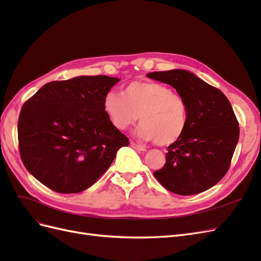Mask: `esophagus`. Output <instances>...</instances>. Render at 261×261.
<instances>
[{
	"mask_svg": "<svg viewBox=\"0 0 261 261\" xmlns=\"http://www.w3.org/2000/svg\"><path fill=\"white\" fill-rule=\"evenodd\" d=\"M130 146H132L134 149H136V150H140V151H144V150H146V148H145L144 146H141L140 144H137V143H135V141H130Z\"/></svg>",
	"mask_w": 261,
	"mask_h": 261,
	"instance_id": "obj_1",
	"label": "esophagus"
}]
</instances>
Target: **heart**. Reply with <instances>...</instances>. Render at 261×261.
<instances>
[{"label": "heart", "mask_w": 261, "mask_h": 261, "mask_svg": "<svg viewBox=\"0 0 261 261\" xmlns=\"http://www.w3.org/2000/svg\"><path fill=\"white\" fill-rule=\"evenodd\" d=\"M103 109L118 130L129 128L138 120L137 135L159 146L177 141L187 127L188 107L184 97L169 86L151 81H134L121 94L109 92Z\"/></svg>", "instance_id": "1"}]
</instances>
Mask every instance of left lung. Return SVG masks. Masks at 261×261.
I'll use <instances>...</instances> for the list:
<instances>
[{
    "mask_svg": "<svg viewBox=\"0 0 261 261\" xmlns=\"http://www.w3.org/2000/svg\"><path fill=\"white\" fill-rule=\"evenodd\" d=\"M147 77L175 88L188 107L183 136L168 147L167 162L153 172L154 177L177 195L207 191L226 174L239 141V122L230 101L188 70L153 72Z\"/></svg>",
    "mask_w": 261,
    "mask_h": 261,
    "instance_id": "obj_1",
    "label": "left lung"
}]
</instances>
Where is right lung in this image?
<instances>
[{
	"label": "right lung",
	"instance_id": "obj_1",
	"mask_svg": "<svg viewBox=\"0 0 261 261\" xmlns=\"http://www.w3.org/2000/svg\"><path fill=\"white\" fill-rule=\"evenodd\" d=\"M120 78L80 76L45 84L18 118L21 161L31 175L61 194L93 185L129 139L112 125L105 97Z\"/></svg>",
	"mask_w": 261,
	"mask_h": 261
}]
</instances>
